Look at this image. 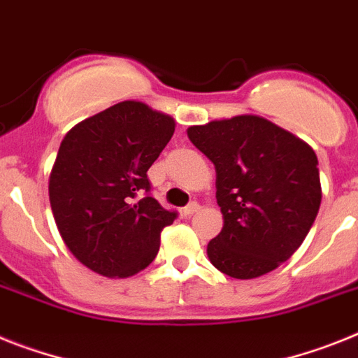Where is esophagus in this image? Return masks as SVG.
<instances>
[{"mask_svg":"<svg viewBox=\"0 0 358 358\" xmlns=\"http://www.w3.org/2000/svg\"><path fill=\"white\" fill-rule=\"evenodd\" d=\"M198 211H200V203L191 202L189 206L184 207V211H182V213H184V216H193L194 213H198Z\"/></svg>","mask_w":358,"mask_h":358,"instance_id":"esophagus-1","label":"esophagus"}]
</instances>
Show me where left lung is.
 Returning <instances> with one entry per match:
<instances>
[{
	"label": "left lung",
	"instance_id": "obj_1",
	"mask_svg": "<svg viewBox=\"0 0 358 358\" xmlns=\"http://www.w3.org/2000/svg\"><path fill=\"white\" fill-rule=\"evenodd\" d=\"M187 136L216 171L224 227L207 244L213 266L248 280L286 262L308 236L322 200L313 149L255 114L193 125Z\"/></svg>",
	"mask_w": 358,
	"mask_h": 358
}]
</instances>
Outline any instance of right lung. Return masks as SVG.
<instances>
[{
	"label": "right lung",
	"instance_id": "obj_1",
	"mask_svg": "<svg viewBox=\"0 0 358 358\" xmlns=\"http://www.w3.org/2000/svg\"><path fill=\"white\" fill-rule=\"evenodd\" d=\"M176 123L142 101H120L83 120L59 145L49 198L59 235L85 267L109 278L145 269L176 213L149 196L147 171Z\"/></svg>",
	"mask_w": 358,
	"mask_h": 358
}]
</instances>
